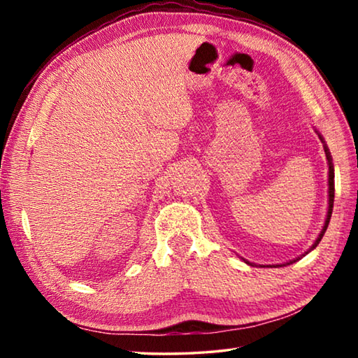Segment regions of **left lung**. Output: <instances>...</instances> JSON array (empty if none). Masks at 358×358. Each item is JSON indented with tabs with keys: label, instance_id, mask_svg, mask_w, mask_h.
<instances>
[{
	"label": "left lung",
	"instance_id": "8db88e82",
	"mask_svg": "<svg viewBox=\"0 0 358 358\" xmlns=\"http://www.w3.org/2000/svg\"><path fill=\"white\" fill-rule=\"evenodd\" d=\"M319 138H320V141L324 142V138H322V136H320V134H319ZM324 150H325L327 161H329V211H327V220H325V224H324L322 232L319 234V237H317V240H316V241H314V245L311 246V250H314V248H316V246L319 245V241L322 240V237H324V234H325L327 227H329V222H330V217H331V210H333V199H335V169H333L331 156H330V151H329V148H327V145H324ZM296 260H299V259H296ZM296 260H290V262L284 264V265L294 264V262H296ZM246 264H250V262H248V260H246ZM250 265H252V264H250ZM278 266H282V265H278Z\"/></svg>",
	"mask_w": 358,
	"mask_h": 358
}]
</instances>
